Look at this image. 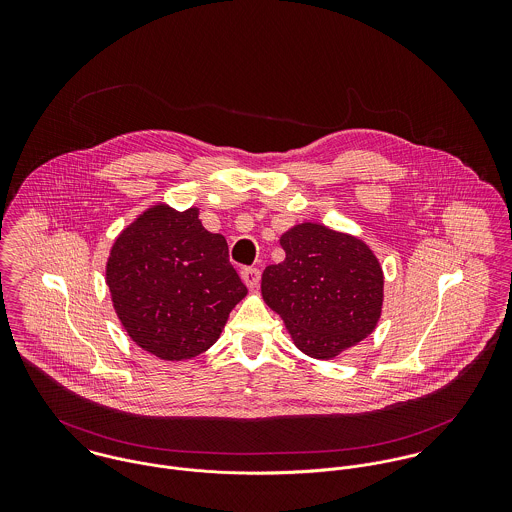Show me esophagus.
Instances as JSON below:
<instances>
[{
	"instance_id": "obj_1",
	"label": "esophagus",
	"mask_w": 512,
	"mask_h": 512,
	"mask_svg": "<svg viewBox=\"0 0 512 512\" xmlns=\"http://www.w3.org/2000/svg\"><path fill=\"white\" fill-rule=\"evenodd\" d=\"M240 278H242V282H244L250 290H254V288H258V284H260V270H258V268H242V270H240Z\"/></svg>"
}]
</instances>
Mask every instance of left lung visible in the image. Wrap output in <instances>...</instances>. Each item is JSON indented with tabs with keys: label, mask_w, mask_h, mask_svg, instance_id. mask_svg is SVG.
I'll use <instances>...</instances> for the list:
<instances>
[{
	"label": "left lung",
	"mask_w": 512,
	"mask_h": 512,
	"mask_svg": "<svg viewBox=\"0 0 512 512\" xmlns=\"http://www.w3.org/2000/svg\"><path fill=\"white\" fill-rule=\"evenodd\" d=\"M286 260L262 274L264 301L313 359H333L372 333L382 307V268L365 242L321 224L280 238Z\"/></svg>",
	"instance_id": "left-lung-1"
}]
</instances>
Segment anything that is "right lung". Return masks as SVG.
Returning a JSON list of instances; mask_svg holds the SVG:
<instances>
[{"instance_id":"obj_1","label":"right lung","mask_w":512,"mask_h":512,"mask_svg":"<svg viewBox=\"0 0 512 512\" xmlns=\"http://www.w3.org/2000/svg\"><path fill=\"white\" fill-rule=\"evenodd\" d=\"M106 284L128 335L163 361L193 359L217 339L248 293L228 260L222 234L199 211L157 205L114 242Z\"/></svg>"}]
</instances>
